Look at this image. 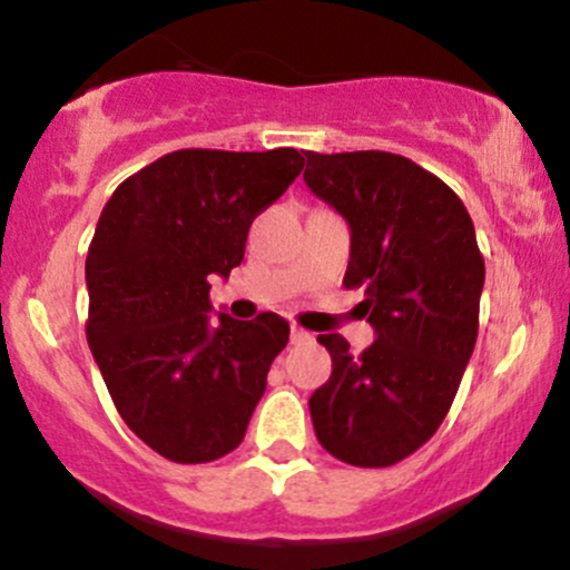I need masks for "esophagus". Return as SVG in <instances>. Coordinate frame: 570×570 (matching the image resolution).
I'll return each instance as SVG.
<instances>
[{"label":"esophagus","instance_id":"obj_1","mask_svg":"<svg viewBox=\"0 0 570 570\" xmlns=\"http://www.w3.org/2000/svg\"><path fill=\"white\" fill-rule=\"evenodd\" d=\"M311 335L303 331V327H297V325H292V331H289V341L292 344H303V341H308Z\"/></svg>","mask_w":570,"mask_h":570}]
</instances>
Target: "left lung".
I'll use <instances>...</instances> for the list:
<instances>
[{"instance_id": "1", "label": "left lung", "mask_w": 570, "mask_h": 570, "mask_svg": "<svg viewBox=\"0 0 570 570\" xmlns=\"http://www.w3.org/2000/svg\"><path fill=\"white\" fill-rule=\"evenodd\" d=\"M303 179L350 224L344 286H363L376 341L320 335L333 374L308 401L316 440L352 466H391L445 421L478 338L483 267L470 213L404 155L305 153Z\"/></svg>"}]
</instances>
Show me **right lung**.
<instances>
[{
    "instance_id": "right-lung-1",
    "label": "right lung",
    "mask_w": 570,
    "mask_h": 570,
    "mask_svg": "<svg viewBox=\"0 0 570 570\" xmlns=\"http://www.w3.org/2000/svg\"><path fill=\"white\" fill-rule=\"evenodd\" d=\"M303 164L292 147L177 149L125 179L100 213L89 350L122 421L164 459L205 464L243 442L289 322L209 316V275L243 262L254 218Z\"/></svg>"
}]
</instances>
